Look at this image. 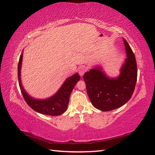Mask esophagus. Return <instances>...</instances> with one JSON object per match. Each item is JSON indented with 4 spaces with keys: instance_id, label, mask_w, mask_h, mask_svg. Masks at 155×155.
Instances as JSON below:
<instances>
[{
    "instance_id": "obj_1",
    "label": "esophagus",
    "mask_w": 155,
    "mask_h": 155,
    "mask_svg": "<svg viewBox=\"0 0 155 155\" xmlns=\"http://www.w3.org/2000/svg\"><path fill=\"white\" fill-rule=\"evenodd\" d=\"M78 71H79V74H80L81 76H82V75L84 74V73L86 71V68L84 66H81L80 68H79Z\"/></svg>"
}]
</instances>
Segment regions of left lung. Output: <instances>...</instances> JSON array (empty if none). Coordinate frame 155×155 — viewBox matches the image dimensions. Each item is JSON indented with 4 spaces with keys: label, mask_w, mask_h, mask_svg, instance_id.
I'll return each mask as SVG.
<instances>
[{
    "label": "left lung",
    "mask_w": 155,
    "mask_h": 155,
    "mask_svg": "<svg viewBox=\"0 0 155 155\" xmlns=\"http://www.w3.org/2000/svg\"><path fill=\"white\" fill-rule=\"evenodd\" d=\"M127 59L117 78L107 77L101 68L90 69L84 75L89 98L96 109L109 111L121 107L130 100L135 89L138 70L136 57L124 38Z\"/></svg>",
    "instance_id": "left-lung-1"
}]
</instances>
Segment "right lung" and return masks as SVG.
Wrapping results in <instances>:
<instances>
[{
	"instance_id": "right-lung-1",
	"label": "right lung",
	"mask_w": 155,
	"mask_h": 155,
	"mask_svg": "<svg viewBox=\"0 0 155 155\" xmlns=\"http://www.w3.org/2000/svg\"><path fill=\"white\" fill-rule=\"evenodd\" d=\"M22 59L23 53L19 58L17 75H18L20 90H21L22 95L27 104L35 111L46 115L57 116L65 112V110L68 109L70 94H71L75 84L80 80V75L78 74H75L71 77L67 79L58 92L52 96V97L45 99V100H38V99L33 98L29 96L22 86L21 81Z\"/></svg>"
}]
</instances>
